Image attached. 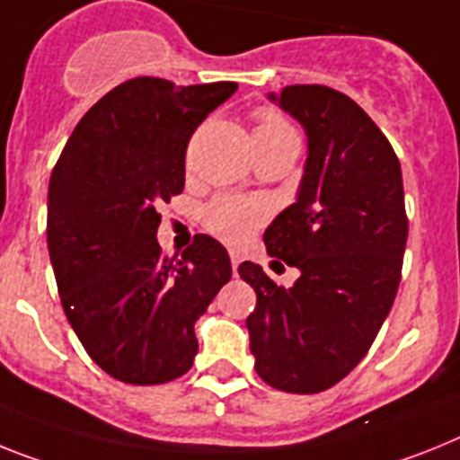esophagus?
<instances>
[{
	"label": "esophagus",
	"instance_id": "obj_1",
	"mask_svg": "<svg viewBox=\"0 0 460 460\" xmlns=\"http://www.w3.org/2000/svg\"><path fill=\"white\" fill-rule=\"evenodd\" d=\"M229 257H231V269H234V273L238 271V264H241V252L238 250H229Z\"/></svg>",
	"mask_w": 460,
	"mask_h": 460
}]
</instances>
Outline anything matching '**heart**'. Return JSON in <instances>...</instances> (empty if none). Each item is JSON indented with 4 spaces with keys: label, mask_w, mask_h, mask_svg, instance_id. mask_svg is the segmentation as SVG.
Instances as JSON below:
<instances>
[{
    "label": "heart",
    "mask_w": 460,
    "mask_h": 460,
    "mask_svg": "<svg viewBox=\"0 0 460 460\" xmlns=\"http://www.w3.org/2000/svg\"><path fill=\"white\" fill-rule=\"evenodd\" d=\"M288 135H295V130L280 114L271 110H260L254 114V140H280ZM264 219V203L238 196H219L203 210V226L212 236L226 243L248 241Z\"/></svg>",
    "instance_id": "1"
}]
</instances>
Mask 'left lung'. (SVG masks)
I'll return each instance as SVG.
<instances>
[{"instance_id": "obj_1", "label": "left lung", "mask_w": 460, "mask_h": 460, "mask_svg": "<svg viewBox=\"0 0 460 460\" xmlns=\"http://www.w3.org/2000/svg\"><path fill=\"white\" fill-rule=\"evenodd\" d=\"M269 98L308 137L296 200L264 231L266 252L299 278L283 288L252 261L238 273L257 295L245 320L254 369L278 391L306 395L339 384L367 355L395 302L409 229L402 171L349 95L299 84Z\"/></svg>"}]
</instances>
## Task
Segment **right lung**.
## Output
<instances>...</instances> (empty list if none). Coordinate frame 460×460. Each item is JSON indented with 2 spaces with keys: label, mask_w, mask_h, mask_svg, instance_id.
<instances>
[{
  "label": "right lung",
  "mask_w": 460,
  "mask_h": 460,
  "mask_svg": "<svg viewBox=\"0 0 460 460\" xmlns=\"http://www.w3.org/2000/svg\"><path fill=\"white\" fill-rule=\"evenodd\" d=\"M236 88L123 81L76 123L51 172L46 241L65 315L93 362L123 384L187 374L194 323L229 283L222 243L199 234L172 261L156 231L158 206L182 194L189 137Z\"/></svg>",
  "instance_id": "add662e5"
}]
</instances>
